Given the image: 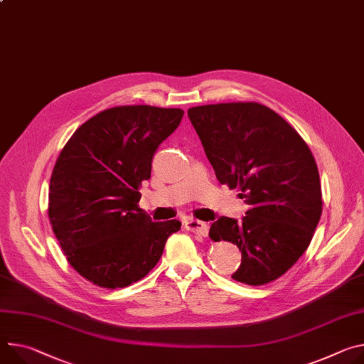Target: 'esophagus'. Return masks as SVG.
<instances>
[{
    "instance_id": "esophagus-1",
    "label": "esophagus",
    "mask_w": 364,
    "mask_h": 364,
    "mask_svg": "<svg viewBox=\"0 0 364 364\" xmlns=\"http://www.w3.org/2000/svg\"><path fill=\"white\" fill-rule=\"evenodd\" d=\"M186 229L187 230H191V232L200 235V237H208L209 234V226L208 223L202 222V220H197V219H188L186 222Z\"/></svg>"
}]
</instances>
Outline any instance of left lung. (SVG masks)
<instances>
[{"label":"left lung","instance_id":"1","mask_svg":"<svg viewBox=\"0 0 364 364\" xmlns=\"http://www.w3.org/2000/svg\"><path fill=\"white\" fill-rule=\"evenodd\" d=\"M187 114L219 183L238 188L248 205L240 222L215 220L209 237L242 252L234 280L261 286L279 279L309 247L322 213L311 149L282 116L258 103L197 106Z\"/></svg>","mask_w":364,"mask_h":364}]
</instances>
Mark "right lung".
I'll list each match as a JSON object with an SVG mask.
<instances>
[{"mask_svg": "<svg viewBox=\"0 0 364 364\" xmlns=\"http://www.w3.org/2000/svg\"><path fill=\"white\" fill-rule=\"evenodd\" d=\"M184 112L120 106L81 124L60 151L49 186V220L74 270L117 289L144 279L159 261L174 220L152 222L139 208L159 144Z\"/></svg>", "mask_w": 364, "mask_h": 364, "instance_id": "obj_1", "label": "right lung"}]
</instances>
